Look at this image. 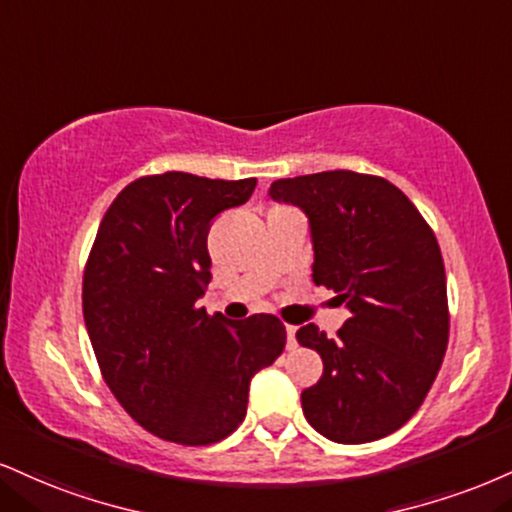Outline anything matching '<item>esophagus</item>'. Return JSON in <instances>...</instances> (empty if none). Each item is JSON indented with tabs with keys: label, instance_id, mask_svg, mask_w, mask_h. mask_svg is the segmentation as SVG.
<instances>
[{
	"label": "esophagus",
	"instance_id": "1",
	"mask_svg": "<svg viewBox=\"0 0 512 512\" xmlns=\"http://www.w3.org/2000/svg\"><path fill=\"white\" fill-rule=\"evenodd\" d=\"M295 331H298V329H295V326H291V324L286 326V338H288L286 348L288 350H295V346H298V341H295Z\"/></svg>",
	"mask_w": 512,
	"mask_h": 512
}]
</instances>
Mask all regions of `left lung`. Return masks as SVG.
I'll return each mask as SVG.
<instances>
[{"instance_id":"obj_1","label":"left lung","mask_w":512,"mask_h":512,"mask_svg":"<svg viewBox=\"0 0 512 512\" xmlns=\"http://www.w3.org/2000/svg\"><path fill=\"white\" fill-rule=\"evenodd\" d=\"M269 195L307 214L312 281L350 310L336 338L315 324L295 334L324 362L300 396L307 422L336 443L393 434L420 410L448 348L446 269L432 226L391 181L357 171L279 178Z\"/></svg>"}]
</instances>
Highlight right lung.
Masks as SVG:
<instances>
[{
	"label": "right lung",
	"mask_w": 512,
	"mask_h": 512,
	"mask_svg": "<svg viewBox=\"0 0 512 512\" xmlns=\"http://www.w3.org/2000/svg\"><path fill=\"white\" fill-rule=\"evenodd\" d=\"M257 178L140 176L104 212L83 272V317L109 391L140 427L181 446L236 432L250 379L286 348L274 315L231 322L197 307L212 279V219Z\"/></svg>",
	"instance_id": "right-lung-1"
}]
</instances>
